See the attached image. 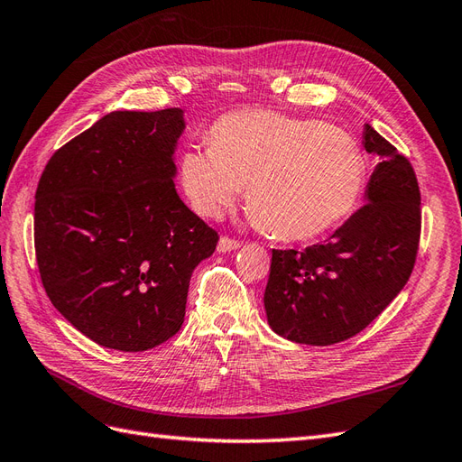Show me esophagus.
Listing matches in <instances>:
<instances>
[{
	"label": "esophagus",
	"instance_id": "obj_1",
	"mask_svg": "<svg viewBox=\"0 0 462 462\" xmlns=\"http://www.w3.org/2000/svg\"><path fill=\"white\" fill-rule=\"evenodd\" d=\"M239 246H241V241L231 239V236H227V235L219 236V243H217L219 253H229V250H236Z\"/></svg>",
	"mask_w": 462,
	"mask_h": 462
}]
</instances>
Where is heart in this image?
I'll return each mask as SVG.
<instances>
[{"mask_svg": "<svg viewBox=\"0 0 462 462\" xmlns=\"http://www.w3.org/2000/svg\"><path fill=\"white\" fill-rule=\"evenodd\" d=\"M209 148H189L180 183L204 217H216L241 187L256 226L282 241H309L351 216L368 163L355 138L318 119L235 111L209 129Z\"/></svg>", "mask_w": 462, "mask_h": 462, "instance_id": "obj_1", "label": "heart"}]
</instances>
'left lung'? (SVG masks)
Here are the masks:
<instances>
[{
    "mask_svg": "<svg viewBox=\"0 0 462 462\" xmlns=\"http://www.w3.org/2000/svg\"><path fill=\"white\" fill-rule=\"evenodd\" d=\"M365 148L380 163L360 206L324 245L272 250L263 306L275 333L333 345L368 328L407 285L422 229L420 189L409 158L374 131Z\"/></svg>",
    "mask_w": 462,
    "mask_h": 462,
    "instance_id": "left-lung-1",
    "label": "left lung"
}]
</instances>
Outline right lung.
<instances>
[{
  "label": "right lung",
  "instance_id": "add662e5",
  "mask_svg": "<svg viewBox=\"0 0 462 462\" xmlns=\"http://www.w3.org/2000/svg\"><path fill=\"white\" fill-rule=\"evenodd\" d=\"M183 109L111 111L55 150L34 202L51 304L94 343L148 351L183 326L192 270L219 235L175 190Z\"/></svg>",
  "mask_w": 462,
  "mask_h": 462
}]
</instances>
